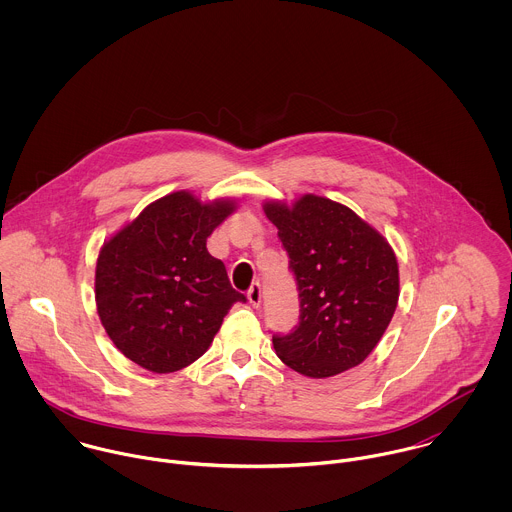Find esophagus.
Wrapping results in <instances>:
<instances>
[{
    "mask_svg": "<svg viewBox=\"0 0 512 512\" xmlns=\"http://www.w3.org/2000/svg\"><path fill=\"white\" fill-rule=\"evenodd\" d=\"M248 301H250L254 307L260 305V301H262V286H260L258 282L252 284V288L248 290Z\"/></svg>",
    "mask_w": 512,
    "mask_h": 512,
    "instance_id": "34e87169",
    "label": "esophagus"
}]
</instances>
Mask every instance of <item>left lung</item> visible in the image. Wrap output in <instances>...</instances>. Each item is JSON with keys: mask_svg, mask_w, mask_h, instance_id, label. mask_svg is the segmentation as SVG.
<instances>
[{"mask_svg": "<svg viewBox=\"0 0 512 512\" xmlns=\"http://www.w3.org/2000/svg\"><path fill=\"white\" fill-rule=\"evenodd\" d=\"M264 213L278 228L299 292V323L272 337L276 355L311 378L361 365L398 305L394 250L349 207L325 197L270 201Z\"/></svg>", "mask_w": 512, "mask_h": 512, "instance_id": "1", "label": "left lung"}]
</instances>
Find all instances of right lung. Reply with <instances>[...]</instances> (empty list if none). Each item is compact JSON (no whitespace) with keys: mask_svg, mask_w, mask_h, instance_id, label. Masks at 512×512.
<instances>
[{"mask_svg":"<svg viewBox=\"0 0 512 512\" xmlns=\"http://www.w3.org/2000/svg\"><path fill=\"white\" fill-rule=\"evenodd\" d=\"M234 209L226 199L201 203L177 191L104 242L96 309L124 357L157 374L181 370L207 353L228 309L246 301L207 250V238Z\"/></svg>","mask_w":512,"mask_h":512,"instance_id":"right-lung-1","label":"right lung"}]
</instances>
